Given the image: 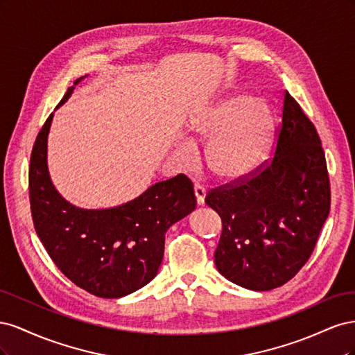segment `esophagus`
<instances>
[{
  "label": "esophagus",
  "instance_id": "1",
  "mask_svg": "<svg viewBox=\"0 0 355 355\" xmlns=\"http://www.w3.org/2000/svg\"><path fill=\"white\" fill-rule=\"evenodd\" d=\"M194 192H196L197 202L201 206V204H204V198H206V188H204L201 184H196L194 185Z\"/></svg>",
  "mask_w": 355,
  "mask_h": 355
}]
</instances>
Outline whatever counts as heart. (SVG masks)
<instances>
[{
    "label": "heart",
    "instance_id": "1",
    "mask_svg": "<svg viewBox=\"0 0 355 355\" xmlns=\"http://www.w3.org/2000/svg\"><path fill=\"white\" fill-rule=\"evenodd\" d=\"M274 118L268 105L249 94L223 101L192 127V141L207 144L206 164L214 176L240 178L257 164L270 142ZM191 148L180 146L188 158Z\"/></svg>",
    "mask_w": 355,
    "mask_h": 355
}]
</instances>
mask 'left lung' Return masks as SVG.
<instances>
[{"mask_svg":"<svg viewBox=\"0 0 355 355\" xmlns=\"http://www.w3.org/2000/svg\"><path fill=\"white\" fill-rule=\"evenodd\" d=\"M222 219L218 271L256 292L286 284L313 253L330 211V179L315 125L288 92L274 155L207 192Z\"/></svg>","mask_w":355,"mask_h":355,"instance_id":"left-lung-1","label":"left lung"}]
</instances>
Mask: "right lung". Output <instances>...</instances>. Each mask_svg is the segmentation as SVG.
<instances>
[{
    "mask_svg": "<svg viewBox=\"0 0 355 355\" xmlns=\"http://www.w3.org/2000/svg\"><path fill=\"white\" fill-rule=\"evenodd\" d=\"M72 90L73 85L59 105ZM51 120L53 114L38 132L29 164V202L37 235L62 274L85 292L105 299L133 293L157 275L166 231L196 209L192 182L180 173L123 206L75 207L59 196L49 176Z\"/></svg>",
    "mask_w": 355,
    "mask_h": 355,
    "instance_id": "add662e5",
    "label": "right lung"
}]
</instances>
